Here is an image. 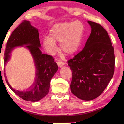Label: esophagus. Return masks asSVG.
<instances>
[{
	"label": "esophagus",
	"instance_id": "obj_1",
	"mask_svg": "<svg viewBox=\"0 0 124 124\" xmlns=\"http://www.w3.org/2000/svg\"><path fill=\"white\" fill-rule=\"evenodd\" d=\"M57 65H58V66H59V67H62V66H63L65 65V62H62V61L60 60H57Z\"/></svg>",
	"mask_w": 124,
	"mask_h": 124
}]
</instances>
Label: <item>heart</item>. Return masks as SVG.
<instances>
[{
	"label": "heart",
	"mask_w": 124,
	"mask_h": 124,
	"mask_svg": "<svg viewBox=\"0 0 124 124\" xmlns=\"http://www.w3.org/2000/svg\"><path fill=\"white\" fill-rule=\"evenodd\" d=\"M84 30V25L79 21L57 23L51 28L50 35L44 37L43 46L48 53L53 54L57 49L56 41L59 42L61 51L72 55L79 49Z\"/></svg>",
	"instance_id": "1"
}]
</instances>
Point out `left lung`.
Wrapping results in <instances>:
<instances>
[{"label":"left lung","mask_w":124,"mask_h":124,"mask_svg":"<svg viewBox=\"0 0 124 124\" xmlns=\"http://www.w3.org/2000/svg\"><path fill=\"white\" fill-rule=\"evenodd\" d=\"M88 23L91 32L84 49L68 61L72 72L71 91L84 101L102 94L113 77L115 64L114 48L107 32L99 23Z\"/></svg>","instance_id":"obj_1"}]
</instances>
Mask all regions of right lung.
Wrapping results in <instances>:
<instances>
[{
    "instance_id": "add662e5",
    "label": "right lung",
    "mask_w": 124,
    "mask_h": 124,
    "mask_svg": "<svg viewBox=\"0 0 124 124\" xmlns=\"http://www.w3.org/2000/svg\"><path fill=\"white\" fill-rule=\"evenodd\" d=\"M23 45H27L26 47L30 50L34 59L37 73L33 87L30 90L20 91L13 89L7 80L6 82L10 89L20 98L34 102L42 99L48 93L51 79L58 70V66L52 56L42 54L39 48L40 43L38 30L25 20L13 30L8 38L5 48L4 65L9 59V54L11 51L15 47Z\"/></svg>"
}]
</instances>
